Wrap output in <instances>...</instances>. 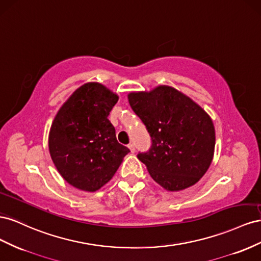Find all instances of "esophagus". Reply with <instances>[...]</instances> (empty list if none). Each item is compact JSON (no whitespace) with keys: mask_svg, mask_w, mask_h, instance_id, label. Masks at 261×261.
<instances>
[{"mask_svg":"<svg viewBox=\"0 0 261 261\" xmlns=\"http://www.w3.org/2000/svg\"><path fill=\"white\" fill-rule=\"evenodd\" d=\"M128 147H129V150H130L131 153H135L136 152V146H135V144H133V143H130L128 145Z\"/></svg>","mask_w":261,"mask_h":261,"instance_id":"esophagus-1","label":"esophagus"}]
</instances>
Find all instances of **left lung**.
<instances>
[{
  "mask_svg": "<svg viewBox=\"0 0 261 261\" xmlns=\"http://www.w3.org/2000/svg\"><path fill=\"white\" fill-rule=\"evenodd\" d=\"M128 99L152 139L150 150L139 153L138 159L153 179L167 191H180L197 184L214 155L211 117L187 95L167 85L129 93Z\"/></svg>",
  "mask_w": 261,
  "mask_h": 261,
  "instance_id": "1",
  "label": "left lung"
}]
</instances>
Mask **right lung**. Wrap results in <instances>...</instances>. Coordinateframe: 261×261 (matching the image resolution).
Wrapping results in <instances>:
<instances>
[{"label":"right lung","mask_w":261,"mask_h":261,"mask_svg":"<svg viewBox=\"0 0 261 261\" xmlns=\"http://www.w3.org/2000/svg\"><path fill=\"white\" fill-rule=\"evenodd\" d=\"M119 96L105 85L89 82L61 106L49 132V152L63 179L80 190L94 192L116 174L130 151L118 143L108 120Z\"/></svg>","instance_id":"1"}]
</instances>
